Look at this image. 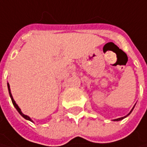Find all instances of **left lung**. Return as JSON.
<instances>
[{
	"mask_svg": "<svg viewBox=\"0 0 147 147\" xmlns=\"http://www.w3.org/2000/svg\"><path fill=\"white\" fill-rule=\"evenodd\" d=\"M135 105H134V106H133V109L131 110V111H130V112H129V113L127 114V115L124 116V117H121V118H119V119H114V121H120V120H122V119H123L124 118H126L127 116L129 115H130V114L132 113V111H133V109H134V107H135Z\"/></svg>",
	"mask_w": 147,
	"mask_h": 147,
	"instance_id": "obj_1",
	"label": "left lung"
}]
</instances>
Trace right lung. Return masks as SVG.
Instances as JSON below:
<instances>
[{"label": "right lung", "mask_w": 147, "mask_h": 147, "mask_svg": "<svg viewBox=\"0 0 147 147\" xmlns=\"http://www.w3.org/2000/svg\"><path fill=\"white\" fill-rule=\"evenodd\" d=\"M7 87H8V90H9V96H10V98H11V100H12V103H13V105H14V106L15 107V109L18 110V112L20 113V115H21V116H23L25 119H27V120H29V121L31 122H33L32 120V119L29 117V116L26 115H24V114H23L22 113V111H21V110H20V108L19 107V105L16 104V102L14 101V98H13V96H12V94H11V92H10V88H9V84L8 82H7Z\"/></svg>", "instance_id": "add662e5"}]
</instances>
